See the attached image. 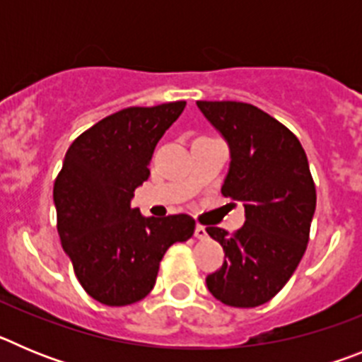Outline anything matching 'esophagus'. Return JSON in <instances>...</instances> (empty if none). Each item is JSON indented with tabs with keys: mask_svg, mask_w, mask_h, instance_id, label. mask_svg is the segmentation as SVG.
<instances>
[{
	"mask_svg": "<svg viewBox=\"0 0 362 362\" xmlns=\"http://www.w3.org/2000/svg\"><path fill=\"white\" fill-rule=\"evenodd\" d=\"M196 238L197 239H206L209 238V233H206V228L203 225L196 226Z\"/></svg>",
	"mask_w": 362,
	"mask_h": 362,
	"instance_id": "1",
	"label": "esophagus"
}]
</instances>
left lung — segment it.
I'll return each instance as SVG.
<instances>
[{
  "instance_id": "obj_1",
  "label": "left lung",
  "mask_w": 362,
  "mask_h": 362,
  "mask_svg": "<svg viewBox=\"0 0 362 362\" xmlns=\"http://www.w3.org/2000/svg\"><path fill=\"white\" fill-rule=\"evenodd\" d=\"M230 146L221 194L245 204V225L233 233L206 232L225 250V263L206 277L217 300L254 308L276 297L303 259L315 212V183L296 134L254 105L197 101Z\"/></svg>"
}]
</instances>
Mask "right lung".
<instances>
[{"mask_svg": "<svg viewBox=\"0 0 362 362\" xmlns=\"http://www.w3.org/2000/svg\"><path fill=\"white\" fill-rule=\"evenodd\" d=\"M187 101L129 107L74 139L54 181L57 233L74 274L107 306L141 300L156 284L165 252L194 235L187 214L143 217L130 206L148 179L150 159Z\"/></svg>", "mask_w": 362, "mask_h": 362, "instance_id": "right-lung-1", "label": "right lung"}]
</instances>
